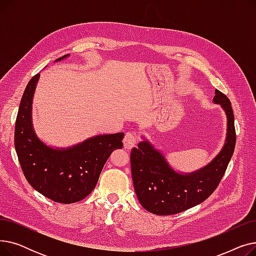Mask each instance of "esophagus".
I'll return each mask as SVG.
<instances>
[{
    "label": "esophagus",
    "mask_w": 256,
    "mask_h": 256,
    "mask_svg": "<svg viewBox=\"0 0 256 256\" xmlns=\"http://www.w3.org/2000/svg\"><path fill=\"white\" fill-rule=\"evenodd\" d=\"M137 139L132 132H126L124 139V145L126 150H132L134 146L136 145Z\"/></svg>",
    "instance_id": "esophagus-1"
}]
</instances>
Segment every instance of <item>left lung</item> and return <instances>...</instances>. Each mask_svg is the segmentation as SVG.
I'll return each mask as SVG.
<instances>
[{"instance_id": "8db88e82", "label": "left lung", "mask_w": 256, "mask_h": 256, "mask_svg": "<svg viewBox=\"0 0 256 256\" xmlns=\"http://www.w3.org/2000/svg\"><path fill=\"white\" fill-rule=\"evenodd\" d=\"M212 102L220 104L227 124L224 144L218 154L192 172L174 169L164 152L142 136L130 152L134 188L141 206L152 214L167 216L191 208L210 197L223 178L236 146L234 117L230 100L214 90Z\"/></svg>"}]
</instances>
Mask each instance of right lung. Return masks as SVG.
<instances>
[{
	"instance_id": "1",
	"label": "right lung",
	"mask_w": 256,
	"mask_h": 256,
	"mask_svg": "<svg viewBox=\"0 0 256 256\" xmlns=\"http://www.w3.org/2000/svg\"><path fill=\"white\" fill-rule=\"evenodd\" d=\"M39 78L37 74L30 80L20 100L14 132L16 154L26 180L37 192L59 204H74L93 191L106 160L122 148L124 134L96 135L67 147L48 145L37 136L32 120Z\"/></svg>"
}]
</instances>
